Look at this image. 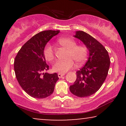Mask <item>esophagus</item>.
I'll return each mask as SVG.
<instances>
[{
  "label": "esophagus",
  "mask_w": 126,
  "mask_h": 126,
  "mask_svg": "<svg viewBox=\"0 0 126 126\" xmlns=\"http://www.w3.org/2000/svg\"><path fill=\"white\" fill-rule=\"evenodd\" d=\"M65 75V73H59L58 74V77H59V78H61V77L63 76H64Z\"/></svg>",
  "instance_id": "obj_1"
}]
</instances>
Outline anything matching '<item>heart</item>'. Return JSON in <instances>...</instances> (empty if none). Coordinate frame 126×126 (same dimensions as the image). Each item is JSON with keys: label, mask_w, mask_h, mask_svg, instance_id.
I'll return each mask as SVG.
<instances>
[{"label": "heart", "mask_w": 126, "mask_h": 126, "mask_svg": "<svg viewBox=\"0 0 126 126\" xmlns=\"http://www.w3.org/2000/svg\"><path fill=\"white\" fill-rule=\"evenodd\" d=\"M60 45L68 49L66 54L67 59L57 60L53 65V70L54 72L61 73H66L77 65H81L87 60L88 49L83 45H76V42L70 38H63L58 40ZM44 55L46 60L51 61L54 60L55 54L52 46L47 44L44 47Z\"/></svg>", "instance_id": "obj_1"}]
</instances>
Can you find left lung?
<instances>
[{"instance_id": "8db88e82", "label": "left lung", "mask_w": 126, "mask_h": 126, "mask_svg": "<svg viewBox=\"0 0 126 126\" xmlns=\"http://www.w3.org/2000/svg\"><path fill=\"white\" fill-rule=\"evenodd\" d=\"M75 37L85 45L89 55L85 65L76 72V80L69 89L74 95L88 97L97 92L104 82L110 68V58L106 48L87 32L78 31Z\"/></svg>"}]
</instances>
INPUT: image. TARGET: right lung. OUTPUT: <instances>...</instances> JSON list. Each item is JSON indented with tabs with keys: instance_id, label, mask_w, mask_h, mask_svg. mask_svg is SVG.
<instances>
[{
	"instance_id": "1",
	"label": "right lung",
	"mask_w": 126,
	"mask_h": 126,
	"mask_svg": "<svg viewBox=\"0 0 126 126\" xmlns=\"http://www.w3.org/2000/svg\"><path fill=\"white\" fill-rule=\"evenodd\" d=\"M59 32V30L39 32L22 46L15 57L14 66L17 80L32 97L44 99L51 95L59 79L56 73H45L49 66L44 55L46 44Z\"/></svg>"
}]
</instances>
